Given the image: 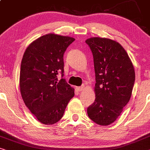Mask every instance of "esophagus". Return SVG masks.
I'll use <instances>...</instances> for the list:
<instances>
[{"instance_id":"esophagus-1","label":"esophagus","mask_w":150,"mask_h":150,"mask_svg":"<svg viewBox=\"0 0 150 150\" xmlns=\"http://www.w3.org/2000/svg\"><path fill=\"white\" fill-rule=\"evenodd\" d=\"M83 88H84L83 86H79V87L76 88V89L77 90V91H79L80 92V91H81V90H83Z\"/></svg>"}]
</instances>
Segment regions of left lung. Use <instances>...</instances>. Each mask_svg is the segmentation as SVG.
Instances as JSON below:
<instances>
[{
    "mask_svg": "<svg viewBox=\"0 0 150 150\" xmlns=\"http://www.w3.org/2000/svg\"><path fill=\"white\" fill-rule=\"evenodd\" d=\"M86 43L94 58L96 98L88 115L100 126L112 124L130 100L135 79L134 67L123 47L107 38L92 37Z\"/></svg>",
    "mask_w": 150,
    "mask_h": 150,
    "instance_id": "8db88e82",
    "label": "left lung"
}]
</instances>
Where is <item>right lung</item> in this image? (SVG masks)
<instances>
[{
  "instance_id": "right-lung-1",
  "label": "right lung",
  "mask_w": 150,
  "mask_h": 150,
  "mask_svg": "<svg viewBox=\"0 0 150 150\" xmlns=\"http://www.w3.org/2000/svg\"><path fill=\"white\" fill-rule=\"evenodd\" d=\"M75 39L50 33L38 38L26 48L20 67V88L30 112L42 124L51 125L64 115L74 89L63 77V56Z\"/></svg>"
}]
</instances>
